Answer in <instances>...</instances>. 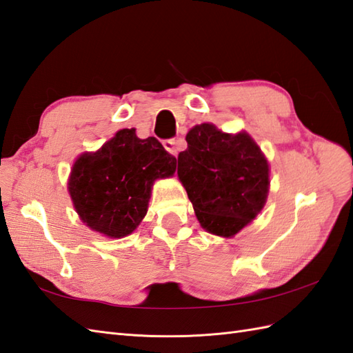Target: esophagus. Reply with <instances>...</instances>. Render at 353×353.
Masks as SVG:
<instances>
[{"instance_id": "34e87169", "label": "esophagus", "mask_w": 353, "mask_h": 353, "mask_svg": "<svg viewBox=\"0 0 353 353\" xmlns=\"http://www.w3.org/2000/svg\"><path fill=\"white\" fill-rule=\"evenodd\" d=\"M162 144H164V148H165V150H167L168 153H171V155H173V157H177L179 148H177V141H176L174 139L164 140V141H162Z\"/></svg>"}]
</instances>
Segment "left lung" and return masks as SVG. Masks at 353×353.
<instances>
[{"label": "left lung", "mask_w": 353, "mask_h": 353, "mask_svg": "<svg viewBox=\"0 0 353 353\" xmlns=\"http://www.w3.org/2000/svg\"><path fill=\"white\" fill-rule=\"evenodd\" d=\"M177 176L201 227L232 237L263 210L270 188L268 161L248 132L227 134L213 123L186 134Z\"/></svg>", "instance_id": "left-lung-1"}]
</instances>
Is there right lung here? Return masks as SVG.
Instances as JSON below:
<instances>
[{"label":"right lung","instance_id":"add662e5","mask_svg":"<svg viewBox=\"0 0 353 353\" xmlns=\"http://www.w3.org/2000/svg\"><path fill=\"white\" fill-rule=\"evenodd\" d=\"M176 164L155 137L141 140L134 128H125L97 152L76 159L68 192L86 227L122 239L146 216L153 182L173 176Z\"/></svg>","mask_w":353,"mask_h":353}]
</instances>
